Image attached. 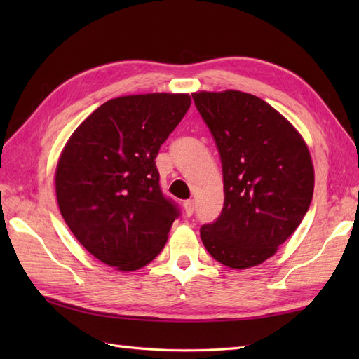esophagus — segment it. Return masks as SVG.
<instances>
[{"mask_svg": "<svg viewBox=\"0 0 359 359\" xmlns=\"http://www.w3.org/2000/svg\"><path fill=\"white\" fill-rule=\"evenodd\" d=\"M184 210H185V216H187V217L193 216V212H194V202H193V201L184 202Z\"/></svg>", "mask_w": 359, "mask_h": 359, "instance_id": "34e87169", "label": "esophagus"}]
</instances>
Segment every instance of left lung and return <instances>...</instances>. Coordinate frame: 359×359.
I'll use <instances>...</instances> for the list:
<instances>
[{
  "mask_svg": "<svg viewBox=\"0 0 359 359\" xmlns=\"http://www.w3.org/2000/svg\"><path fill=\"white\" fill-rule=\"evenodd\" d=\"M191 95L224 172V208L202 225V242L217 262L250 269L276 253L306 216L315 188L309 148L262 98L231 89Z\"/></svg>",
  "mask_w": 359,
  "mask_h": 359,
  "instance_id": "obj_1",
  "label": "left lung"
}]
</instances>
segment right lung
Instances as JSON below:
<instances>
[{"instance_id": "add662e5", "label": "right lung", "mask_w": 359, "mask_h": 359, "mask_svg": "<svg viewBox=\"0 0 359 359\" xmlns=\"http://www.w3.org/2000/svg\"><path fill=\"white\" fill-rule=\"evenodd\" d=\"M189 104L188 94L112 98L67 140L55 171L60 212L98 261L134 271L165 247L180 211L162 193L156 157Z\"/></svg>"}]
</instances>
